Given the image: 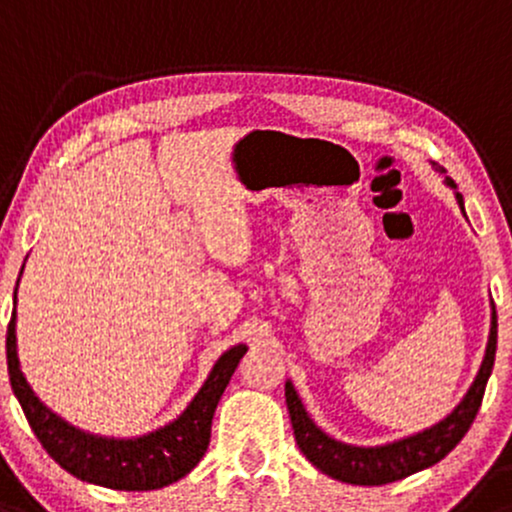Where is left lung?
<instances>
[{
    "mask_svg": "<svg viewBox=\"0 0 512 512\" xmlns=\"http://www.w3.org/2000/svg\"><path fill=\"white\" fill-rule=\"evenodd\" d=\"M445 183L450 188H457L452 179H445ZM455 198L459 208L464 212L462 193L455 191ZM496 341L498 324L496 307H493L491 333H488L484 363H481L472 387L464 394V399L459 401L457 409L447 418H442L440 423H435L433 428L423 430V433L409 435V438H401L377 447H355L329 438V435L309 418V413L304 411L300 394L295 392L292 382H285L287 411H290L292 430H295V440L297 445H300L302 455L307 457L319 472L329 474L331 479L346 481V484L355 486L392 484V481L406 479V476L421 472V469L433 467V464H438L442 457L450 455L457 447V442L467 435L469 428H472L476 413H479L481 399H484L486 382L488 377H491L493 360H496Z\"/></svg>",
    "mask_w": 512,
    "mask_h": 512,
    "instance_id": "obj_1",
    "label": "left lung"
}]
</instances>
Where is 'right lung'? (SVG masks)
I'll list each match as a JSON object with an SVG mask.
<instances>
[{
    "instance_id": "add662e5",
    "label": "right lung",
    "mask_w": 512,
    "mask_h": 512,
    "mask_svg": "<svg viewBox=\"0 0 512 512\" xmlns=\"http://www.w3.org/2000/svg\"><path fill=\"white\" fill-rule=\"evenodd\" d=\"M24 273V268H21ZM19 285V283H16ZM246 346L229 348L220 355L210 370L200 392L191 404L169 426L152 430L140 438H101L70 426L53 413L33 394L19 367L16 353V290L14 312L7 329V365L9 380L24 409L33 433L50 457L77 479L99 484L116 491H154L164 488L186 476L210 445L212 416L217 401L232 380L239 360L244 358Z\"/></svg>"
}]
</instances>
